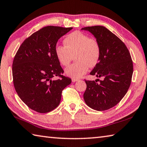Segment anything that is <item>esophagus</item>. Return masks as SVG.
<instances>
[{
  "mask_svg": "<svg viewBox=\"0 0 147 147\" xmlns=\"http://www.w3.org/2000/svg\"><path fill=\"white\" fill-rule=\"evenodd\" d=\"M78 80H79V79H78V78H72V82H77Z\"/></svg>",
  "mask_w": 147,
  "mask_h": 147,
  "instance_id": "34e87169",
  "label": "esophagus"
}]
</instances>
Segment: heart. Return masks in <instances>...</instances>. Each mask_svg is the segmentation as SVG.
<instances>
[{"mask_svg":"<svg viewBox=\"0 0 147 147\" xmlns=\"http://www.w3.org/2000/svg\"><path fill=\"white\" fill-rule=\"evenodd\" d=\"M65 46L56 45L54 51L62 65H68L73 56L75 63L65 69V74L73 78H80L88 71L89 67H94L100 56L98 42L80 32H74L63 40Z\"/></svg>","mask_w":147,"mask_h":147,"instance_id":"b5f03b06","label":"heart"}]
</instances>
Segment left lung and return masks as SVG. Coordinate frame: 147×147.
Here are the masks:
<instances>
[{
	"label": "left lung",
	"mask_w": 147,
	"mask_h": 147,
	"mask_svg": "<svg viewBox=\"0 0 147 147\" xmlns=\"http://www.w3.org/2000/svg\"><path fill=\"white\" fill-rule=\"evenodd\" d=\"M81 30L90 32L100 45V59L90 74L103 78L98 84V79L85 80L84 101L94 110H107L117 105L130 88L133 74L130 54L123 42L106 27L88 26Z\"/></svg>",
	"instance_id": "8db88e82"
}]
</instances>
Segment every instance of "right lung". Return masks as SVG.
<instances>
[{"instance_id": "add662e5", "label": "right lung", "mask_w": 147, "mask_h": 147, "mask_svg": "<svg viewBox=\"0 0 147 147\" xmlns=\"http://www.w3.org/2000/svg\"><path fill=\"white\" fill-rule=\"evenodd\" d=\"M73 28L49 26L26 39L15 56L12 74L15 89L22 101L38 113H48L60 103L61 93L71 83L54 48L58 39ZM62 78L53 80L55 76Z\"/></svg>"}]
</instances>
